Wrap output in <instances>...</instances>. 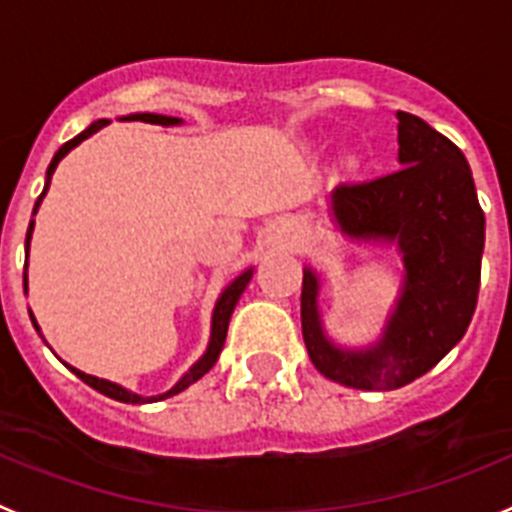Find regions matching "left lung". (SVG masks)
Masks as SVG:
<instances>
[{"mask_svg":"<svg viewBox=\"0 0 512 512\" xmlns=\"http://www.w3.org/2000/svg\"><path fill=\"white\" fill-rule=\"evenodd\" d=\"M400 164L395 174L346 182L333 212L354 238L397 241L405 289L382 343L366 354L330 346L318 318V279L302 277V338L323 377L354 390H397L431 372L464 338L479 295L485 212L467 158L446 135L410 112H397Z\"/></svg>","mask_w":512,"mask_h":512,"instance_id":"obj_1","label":"left lung"}]
</instances>
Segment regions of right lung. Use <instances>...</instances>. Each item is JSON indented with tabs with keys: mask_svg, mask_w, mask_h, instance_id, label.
<instances>
[{
	"mask_svg": "<svg viewBox=\"0 0 512 512\" xmlns=\"http://www.w3.org/2000/svg\"><path fill=\"white\" fill-rule=\"evenodd\" d=\"M130 120L156 122V125H174V122H179V120H176V117L151 115V112H140V115H133V117H130ZM104 125H110V120H97V122H92V125H89V128L84 130V133H79V135H76V138H71L69 143H63V146L58 148L56 156H53V161H51V166H48V176H45V189H43V194H40V197H38V202H35V210H38V205H40V202H43L45 192H48V184H51V174H53V169H56V166H58V161H61V158L66 156V153H69L71 148L79 146L81 140H87L89 135L97 133V130H102ZM35 210H33V215H35ZM30 230H33V223H30V228H27L25 243L30 241ZM248 282H251V269L243 271L241 277L235 279L233 284H228V289H225L223 295H220V300H217V305H215V315H212V336H210V346H207V354L202 356V359L197 361V364H194L192 369H189V372L184 374L182 379H179V382H176L174 390H169V392H166V395H158V397H140V395H133V392H128V390H122V387H117V384L107 382V379H97V377H92V374H84V372H79V369H74V366H69V369L76 374V377L81 379V382H87L89 387H94V390L102 392V395L112 397V400H117V402H130V405H143V402H158V400H164V397L176 395V392L187 390L189 384L197 382V379H200L202 374L210 372L212 364H215L217 356H220V351H223L225 336H228L230 315H233L235 305H238V300H241L243 289H246ZM33 323H35V320H33ZM35 328H38V325H35Z\"/></svg>",
	"mask_w": 512,
	"mask_h": 512,
	"instance_id": "add662e5",
	"label": "right lung"
}]
</instances>
